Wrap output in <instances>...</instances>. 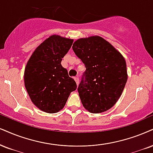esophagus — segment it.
<instances>
[{
	"mask_svg": "<svg viewBox=\"0 0 153 153\" xmlns=\"http://www.w3.org/2000/svg\"><path fill=\"white\" fill-rule=\"evenodd\" d=\"M74 80H75V82H76V85L78 86L79 84V78L78 76L74 77Z\"/></svg>",
	"mask_w": 153,
	"mask_h": 153,
	"instance_id": "esophagus-1",
	"label": "esophagus"
}]
</instances>
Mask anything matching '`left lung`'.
I'll list each match as a JSON object with an SVG mask.
<instances>
[{
    "label": "left lung",
    "instance_id": "obj_1",
    "mask_svg": "<svg viewBox=\"0 0 153 153\" xmlns=\"http://www.w3.org/2000/svg\"><path fill=\"white\" fill-rule=\"evenodd\" d=\"M72 49L86 67L78 87L83 106L92 114L108 111L118 101L128 79L123 56L98 35L78 39Z\"/></svg>",
    "mask_w": 153,
    "mask_h": 153
}]
</instances>
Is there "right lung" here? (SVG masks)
I'll return each mask as SVG.
<instances>
[{
    "label": "right lung",
    "mask_w": 153,
    "mask_h": 153,
    "mask_svg": "<svg viewBox=\"0 0 153 153\" xmlns=\"http://www.w3.org/2000/svg\"><path fill=\"white\" fill-rule=\"evenodd\" d=\"M74 39L52 35L41 43L28 59L24 83L32 102L39 110L54 114L64 108L76 84L61 62Z\"/></svg>",
    "instance_id": "right-lung-1"
}]
</instances>
